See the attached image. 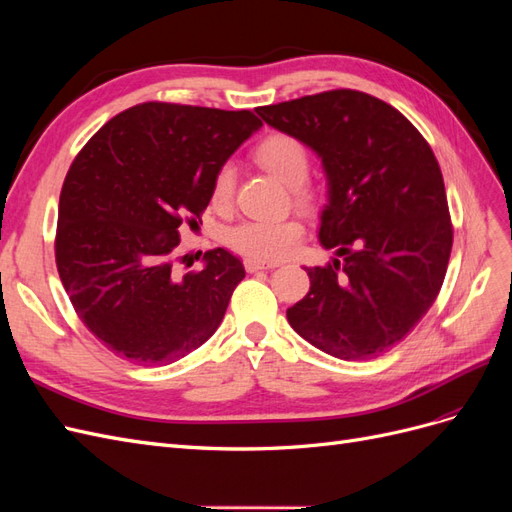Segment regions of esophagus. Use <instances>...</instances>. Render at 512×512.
I'll return each instance as SVG.
<instances>
[{"mask_svg":"<svg viewBox=\"0 0 512 512\" xmlns=\"http://www.w3.org/2000/svg\"><path fill=\"white\" fill-rule=\"evenodd\" d=\"M243 265H245V271L254 273V271H262V269H275V267H277V262L256 260V258H245V260H243Z\"/></svg>","mask_w":512,"mask_h":512,"instance_id":"esophagus-1","label":"esophagus"}]
</instances>
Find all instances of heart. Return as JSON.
I'll use <instances>...</instances> for the list:
<instances>
[{
    "label": "heart",
    "instance_id": "obj_1",
    "mask_svg": "<svg viewBox=\"0 0 512 512\" xmlns=\"http://www.w3.org/2000/svg\"><path fill=\"white\" fill-rule=\"evenodd\" d=\"M256 162L271 175L290 185L294 203L303 209H314L320 200V190L307 179L309 149L301 138L288 132H273L262 138L254 149ZM237 173L235 166L224 162L211 179V203L218 209H228L235 198ZM305 226L299 218L284 220H243L230 226L224 241L232 250L256 260H282L290 256L303 239Z\"/></svg>",
    "mask_w": 512,
    "mask_h": 512
}]
</instances>
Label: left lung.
Segmentation results:
<instances>
[{
  "label": "left lung",
  "mask_w": 512,
  "mask_h": 512,
  "mask_svg": "<svg viewBox=\"0 0 512 512\" xmlns=\"http://www.w3.org/2000/svg\"><path fill=\"white\" fill-rule=\"evenodd\" d=\"M256 111L322 158L320 243L344 256L305 269L312 286L288 307L290 327L344 361L386 352L436 301L451 258L453 222L429 143L397 108L356 89Z\"/></svg>",
  "instance_id": "1"
}]
</instances>
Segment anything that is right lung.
I'll return each mask as SVG.
<instances>
[{
	"mask_svg": "<svg viewBox=\"0 0 512 512\" xmlns=\"http://www.w3.org/2000/svg\"><path fill=\"white\" fill-rule=\"evenodd\" d=\"M260 126L252 111L143 102L74 158L59 196L57 271L76 316L121 359L168 365L220 327L245 269L218 247L179 275V228L198 226L215 170Z\"/></svg>",
	"mask_w": 512,
	"mask_h": 512,
	"instance_id": "right-lung-1",
	"label": "right lung"
}]
</instances>
